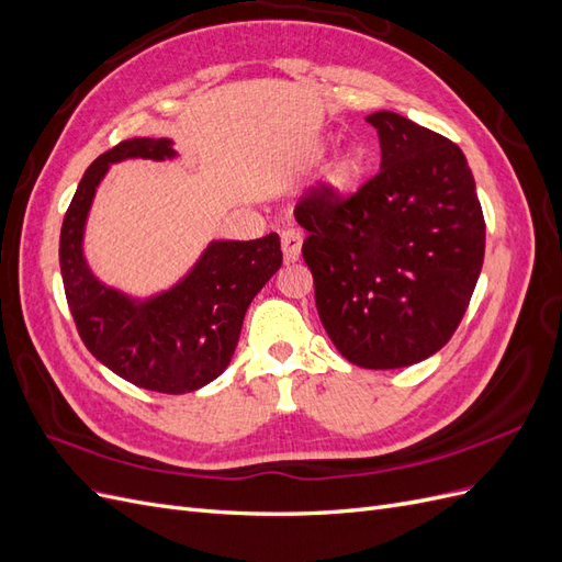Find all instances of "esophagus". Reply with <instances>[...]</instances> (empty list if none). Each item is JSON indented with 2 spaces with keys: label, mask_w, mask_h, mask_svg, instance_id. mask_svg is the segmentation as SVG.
I'll list each match as a JSON object with an SVG mask.
<instances>
[{
  "label": "esophagus",
  "mask_w": 562,
  "mask_h": 562,
  "mask_svg": "<svg viewBox=\"0 0 562 562\" xmlns=\"http://www.w3.org/2000/svg\"><path fill=\"white\" fill-rule=\"evenodd\" d=\"M281 248H283V260L295 262L302 250V234L297 229H283L281 232Z\"/></svg>",
  "instance_id": "34e87169"
}]
</instances>
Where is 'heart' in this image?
Segmentation results:
<instances>
[{"mask_svg": "<svg viewBox=\"0 0 562 562\" xmlns=\"http://www.w3.org/2000/svg\"><path fill=\"white\" fill-rule=\"evenodd\" d=\"M366 171V157L359 147H349L345 149L339 159L333 164L330 173H328V187L333 194L345 196L349 194L356 184L361 182Z\"/></svg>", "mask_w": 562, "mask_h": 562, "instance_id": "heart-1", "label": "heart"}]
</instances>
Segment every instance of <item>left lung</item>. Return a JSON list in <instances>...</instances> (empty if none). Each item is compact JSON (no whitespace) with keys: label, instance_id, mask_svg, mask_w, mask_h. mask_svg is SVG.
<instances>
[{"label":"left lung","instance_id":"8db88e82","mask_svg":"<svg viewBox=\"0 0 562 562\" xmlns=\"http://www.w3.org/2000/svg\"><path fill=\"white\" fill-rule=\"evenodd\" d=\"M378 128L380 173L339 199L304 196L295 220L310 232L316 310L353 366L394 370L429 359L462 321L485 255V220L464 151L396 112Z\"/></svg>","mask_w":562,"mask_h":562}]
</instances>
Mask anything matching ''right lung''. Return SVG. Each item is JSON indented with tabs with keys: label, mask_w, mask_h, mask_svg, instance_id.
Listing matches in <instances>:
<instances>
[{
	"label": "right lung",
	"mask_w": 562,
	"mask_h": 562,
	"mask_svg": "<svg viewBox=\"0 0 562 562\" xmlns=\"http://www.w3.org/2000/svg\"><path fill=\"white\" fill-rule=\"evenodd\" d=\"M176 157L168 138L119 143L87 168L60 229V274L81 342L119 378L159 394H187L223 375L248 304L283 262L271 232L255 241H211L176 285L143 300L100 281L83 255L98 184L112 164Z\"/></svg>",
	"instance_id": "obj_1"
}]
</instances>
